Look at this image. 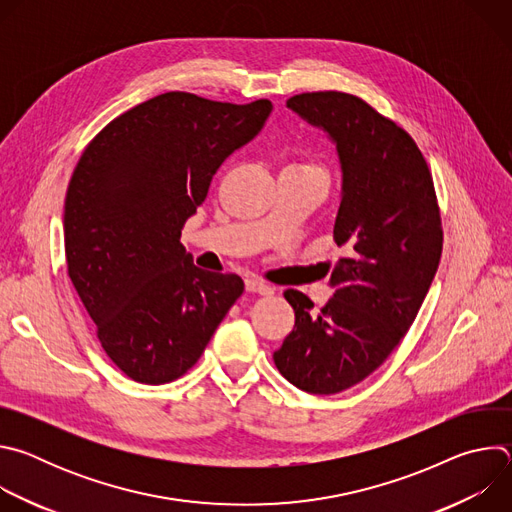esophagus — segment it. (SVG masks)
<instances>
[{
	"mask_svg": "<svg viewBox=\"0 0 512 512\" xmlns=\"http://www.w3.org/2000/svg\"><path fill=\"white\" fill-rule=\"evenodd\" d=\"M245 289L249 291V294H261V296L273 294V287H269L267 283H263L259 279H247L245 281Z\"/></svg>",
	"mask_w": 512,
	"mask_h": 512,
	"instance_id": "34e87169",
	"label": "esophagus"
}]
</instances>
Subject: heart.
<instances>
[{"mask_svg":"<svg viewBox=\"0 0 512 512\" xmlns=\"http://www.w3.org/2000/svg\"><path fill=\"white\" fill-rule=\"evenodd\" d=\"M300 168H308V166H300ZM310 170H316V168H310ZM318 172V170H316Z\"/></svg>","mask_w":512,"mask_h":512,"instance_id":"1","label":"heart"}]
</instances>
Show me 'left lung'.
<instances>
[{
  "label": "left lung",
  "instance_id": "8db88e82",
  "mask_svg": "<svg viewBox=\"0 0 512 512\" xmlns=\"http://www.w3.org/2000/svg\"><path fill=\"white\" fill-rule=\"evenodd\" d=\"M287 109L336 148L334 239L346 257L332 269L334 294L320 312L302 291H285L296 326L273 360L291 385L334 395L377 371L413 324L442 257L440 210L411 135L362 99L304 93Z\"/></svg>",
  "mask_w": 512,
  "mask_h": 512
}]
</instances>
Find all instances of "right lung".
Listing matches in <instances>:
<instances>
[{
    "instance_id": "add662e5",
    "label": "right lung",
    "mask_w": 512,
    "mask_h": 512,
    "mask_svg": "<svg viewBox=\"0 0 512 512\" xmlns=\"http://www.w3.org/2000/svg\"><path fill=\"white\" fill-rule=\"evenodd\" d=\"M271 101L164 93L105 125L64 200L68 275L107 356L133 381L182 377L243 294L239 275L194 265L182 227L221 164L259 135Z\"/></svg>"
}]
</instances>
